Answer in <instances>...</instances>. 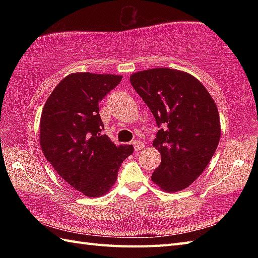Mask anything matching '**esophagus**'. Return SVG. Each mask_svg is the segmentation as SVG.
<instances>
[{"label":"esophagus","instance_id":"obj_1","mask_svg":"<svg viewBox=\"0 0 258 258\" xmlns=\"http://www.w3.org/2000/svg\"><path fill=\"white\" fill-rule=\"evenodd\" d=\"M133 146H134V151L135 152H140L144 147V143H143V142L139 141V140H135L133 142Z\"/></svg>","mask_w":258,"mask_h":258}]
</instances>
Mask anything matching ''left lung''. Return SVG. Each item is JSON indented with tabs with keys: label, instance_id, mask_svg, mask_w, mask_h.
Wrapping results in <instances>:
<instances>
[{
	"label": "left lung",
	"instance_id": "obj_1",
	"mask_svg": "<svg viewBox=\"0 0 258 258\" xmlns=\"http://www.w3.org/2000/svg\"><path fill=\"white\" fill-rule=\"evenodd\" d=\"M130 81L160 128L153 146L162 161L152 180L166 191L182 190L203 173L217 149L216 104L199 80L182 71H141Z\"/></svg>",
	"mask_w": 258,
	"mask_h": 258
}]
</instances>
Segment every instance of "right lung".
I'll use <instances>...</instances> for the list:
<instances>
[{
    "label": "right lung",
    "instance_id": "1",
    "mask_svg": "<svg viewBox=\"0 0 258 258\" xmlns=\"http://www.w3.org/2000/svg\"><path fill=\"white\" fill-rule=\"evenodd\" d=\"M122 76L74 73L63 79L45 102L40 143L46 160L65 182L89 197L111 188L132 145H114L105 134L98 104Z\"/></svg>",
    "mask_w": 258,
    "mask_h": 258
}]
</instances>
